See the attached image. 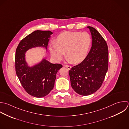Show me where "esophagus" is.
Wrapping results in <instances>:
<instances>
[{
    "mask_svg": "<svg viewBox=\"0 0 129 129\" xmlns=\"http://www.w3.org/2000/svg\"><path fill=\"white\" fill-rule=\"evenodd\" d=\"M64 66L65 67H66L67 69H71V66H70V65H64Z\"/></svg>",
    "mask_w": 129,
    "mask_h": 129,
    "instance_id": "1",
    "label": "esophagus"
}]
</instances>
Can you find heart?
<instances>
[{
  "mask_svg": "<svg viewBox=\"0 0 129 129\" xmlns=\"http://www.w3.org/2000/svg\"><path fill=\"white\" fill-rule=\"evenodd\" d=\"M91 41L90 35L86 32L65 31L58 36L56 43L53 42L51 44L50 51L57 62L62 60L66 51L68 60L78 63L86 57Z\"/></svg>",
  "mask_w": 129,
  "mask_h": 129,
  "instance_id": "heart-1",
  "label": "heart"
}]
</instances>
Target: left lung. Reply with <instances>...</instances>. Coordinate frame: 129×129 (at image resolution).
I'll list each match as a JSON object with an SVG mask.
<instances>
[{
	"label": "left lung",
	"mask_w": 129,
	"mask_h": 129,
	"mask_svg": "<svg viewBox=\"0 0 129 129\" xmlns=\"http://www.w3.org/2000/svg\"><path fill=\"white\" fill-rule=\"evenodd\" d=\"M92 37V47L85 59L69 71L71 85L81 95L96 92L102 86L108 70L109 50L107 44L92 26H87Z\"/></svg>",
	"instance_id": "left-lung-1"
}]
</instances>
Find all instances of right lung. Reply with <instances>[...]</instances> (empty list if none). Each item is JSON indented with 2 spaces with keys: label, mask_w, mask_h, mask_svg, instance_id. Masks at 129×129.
Instances as JSON below:
<instances>
[{
  "label": "right lung",
  "mask_w": 129,
  "mask_h": 129,
  "mask_svg": "<svg viewBox=\"0 0 129 129\" xmlns=\"http://www.w3.org/2000/svg\"><path fill=\"white\" fill-rule=\"evenodd\" d=\"M52 34L49 30H35L23 38L16 50V74L26 92L38 98L46 96L53 89L56 74L62 65L52 64L43 59L38 64L29 67L25 61V54L28 50L36 47H43L47 51Z\"/></svg>",
  "instance_id": "add662e5"
}]
</instances>
